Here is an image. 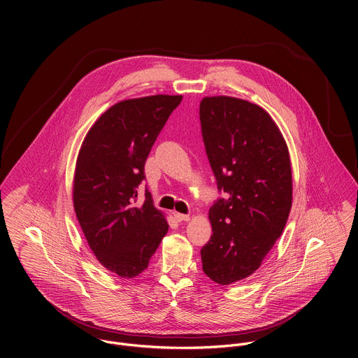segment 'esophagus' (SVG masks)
Returning <instances> with one entry per match:
<instances>
[{"label":"esophagus","instance_id":"1","mask_svg":"<svg viewBox=\"0 0 358 358\" xmlns=\"http://www.w3.org/2000/svg\"><path fill=\"white\" fill-rule=\"evenodd\" d=\"M178 214H181V215H184V214H185V211H184V210H181V208H178Z\"/></svg>","mask_w":358,"mask_h":358}]
</instances>
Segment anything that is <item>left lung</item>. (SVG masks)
I'll return each instance as SVG.
<instances>
[{
    "instance_id": "obj_1",
    "label": "left lung",
    "mask_w": 358,
    "mask_h": 358,
    "mask_svg": "<svg viewBox=\"0 0 358 358\" xmlns=\"http://www.w3.org/2000/svg\"><path fill=\"white\" fill-rule=\"evenodd\" d=\"M178 96L156 94L112 106L89 130L76 163L73 207L97 261L122 278L147 269L169 231L148 188L144 164Z\"/></svg>"
}]
</instances>
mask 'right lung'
<instances>
[{
	"label": "right lung",
	"instance_id": "obj_1",
	"mask_svg": "<svg viewBox=\"0 0 358 358\" xmlns=\"http://www.w3.org/2000/svg\"><path fill=\"white\" fill-rule=\"evenodd\" d=\"M199 122L220 192L202 271L229 285L257 271L283 232L292 207L289 152L271 116L246 100L206 97Z\"/></svg>",
	"mask_w": 358,
	"mask_h": 358
}]
</instances>
